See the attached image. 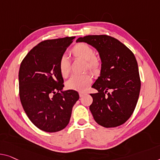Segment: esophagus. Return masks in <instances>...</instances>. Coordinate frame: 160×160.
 <instances>
[{"instance_id":"34e87169","label":"esophagus","mask_w":160,"mask_h":160,"mask_svg":"<svg viewBox=\"0 0 160 160\" xmlns=\"http://www.w3.org/2000/svg\"><path fill=\"white\" fill-rule=\"evenodd\" d=\"M79 95H80V97H83L85 95H86V92H79Z\"/></svg>"}]
</instances>
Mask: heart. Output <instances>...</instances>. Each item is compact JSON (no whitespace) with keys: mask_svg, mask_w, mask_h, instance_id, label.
I'll list each match as a JSON object with an SVG mask.
<instances>
[{"mask_svg":"<svg viewBox=\"0 0 160 160\" xmlns=\"http://www.w3.org/2000/svg\"><path fill=\"white\" fill-rule=\"evenodd\" d=\"M71 54L77 60L85 62V69L96 74L101 70V62L98 57L95 55V51L91 47L84 43H79L71 49ZM59 70L62 77L67 78L70 75L71 65L67 57H62L59 62ZM92 82V78L89 74L80 76H73L66 83V87L69 90L76 91H84Z\"/></svg>","mask_w":160,"mask_h":160,"instance_id":"obj_1","label":"heart"}]
</instances>
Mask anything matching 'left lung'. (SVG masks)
<instances>
[{
    "label": "left lung",
    "instance_id": "1",
    "mask_svg": "<svg viewBox=\"0 0 160 160\" xmlns=\"http://www.w3.org/2000/svg\"><path fill=\"white\" fill-rule=\"evenodd\" d=\"M92 45L101 59V75L92 88L90 106L95 121L103 127H116L132 115L139 96L141 80L133 52L115 38L108 35H88L77 42Z\"/></svg>",
    "mask_w": 160,
    "mask_h": 160
}]
</instances>
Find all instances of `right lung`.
I'll return each instance as SVG.
<instances>
[{"mask_svg":"<svg viewBox=\"0 0 160 160\" xmlns=\"http://www.w3.org/2000/svg\"><path fill=\"white\" fill-rule=\"evenodd\" d=\"M75 37L45 40L35 46L21 62L18 72L19 97L23 110L44 132H57L70 122L77 91L62 92L64 80L59 62Z\"/></svg>","mask_w":160,"mask_h":160,"instance_id":"right-lung-1","label":"right lung"}]
</instances>
